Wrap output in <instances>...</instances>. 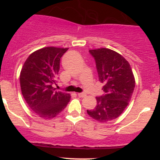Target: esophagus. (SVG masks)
I'll use <instances>...</instances> for the list:
<instances>
[{
  "instance_id": "1",
  "label": "esophagus",
  "mask_w": 160,
  "mask_h": 160,
  "mask_svg": "<svg viewBox=\"0 0 160 160\" xmlns=\"http://www.w3.org/2000/svg\"><path fill=\"white\" fill-rule=\"evenodd\" d=\"M78 95L79 97H81V98H83V97L86 96V94L85 93H78Z\"/></svg>"
}]
</instances>
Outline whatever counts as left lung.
<instances>
[{
	"label": "left lung",
	"mask_w": 160,
	"mask_h": 160,
	"mask_svg": "<svg viewBox=\"0 0 160 160\" xmlns=\"http://www.w3.org/2000/svg\"><path fill=\"white\" fill-rule=\"evenodd\" d=\"M104 94L96 97L95 109L87 110L92 118L106 122L117 118L127 107L135 86L132 70L120 53L108 48L90 49Z\"/></svg>",
	"instance_id": "1"
}]
</instances>
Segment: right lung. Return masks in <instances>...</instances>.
<instances>
[{"label": "right lung", "instance_id": "1", "mask_svg": "<svg viewBox=\"0 0 160 160\" xmlns=\"http://www.w3.org/2000/svg\"><path fill=\"white\" fill-rule=\"evenodd\" d=\"M68 48L48 47L32 52L20 72L22 94L29 108L46 120L65 109L71 95L56 90L53 84L60 68V58Z\"/></svg>", "mask_w": 160, "mask_h": 160}]
</instances>
